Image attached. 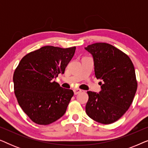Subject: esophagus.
<instances>
[{"mask_svg":"<svg viewBox=\"0 0 148 148\" xmlns=\"http://www.w3.org/2000/svg\"><path fill=\"white\" fill-rule=\"evenodd\" d=\"M73 92H74L75 95H77V94H79L80 92H82V90H79V89H75V90H73Z\"/></svg>","mask_w":148,"mask_h":148,"instance_id":"esophagus-1","label":"esophagus"}]
</instances>
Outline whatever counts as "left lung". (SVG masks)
I'll return each mask as SVG.
<instances>
[{
    "mask_svg": "<svg viewBox=\"0 0 148 148\" xmlns=\"http://www.w3.org/2000/svg\"><path fill=\"white\" fill-rule=\"evenodd\" d=\"M86 49L92 54L95 75L101 79L99 94L88 91L87 114L108 125L118 121L130 107L137 88L135 68L129 56L111 44L98 42Z\"/></svg>",
    "mask_w": 148,
    "mask_h": 148,
    "instance_id": "obj_1",
    "label": "left lung"
}]
</instances>
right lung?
Here are the masks:
<instances>
[{
    "label": "right lung",
    "instance_id": "right-lung-1",
    "mask_svg": "<svg viewBox=\"0 0 148 148\" xmlns=\"http://www.w3.org/2000/svg\"><path fill=\"white\" fill-rule=\"evenodd\" d=\"M75 49L43 46L24 56L15 69V95L23 112L36 124L49 125L65 113L74 93L53 79L64 73Z\"/></svg>",
    "mask_w": 148,
    "mask_h": 148
}]
</instances>
